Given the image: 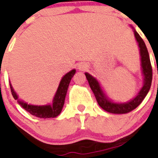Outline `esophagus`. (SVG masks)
Wrapping results in <instances>:
<instances>
[{"mask_svg": "<svg viewBox=\"0 0 158 158\" xmlns=\"http://www.w3.org/2000/svg\"><path fill=\"white\" fill-rule=\"evenodd\" d=\"M86 66L83 64L79 65V69H81V70H85V69H86Z\"/></svg>", "mask_w": 158, "mask_h": 158, "instance_id": "esophagus-1", "label": "esophagus"}]
</instances>
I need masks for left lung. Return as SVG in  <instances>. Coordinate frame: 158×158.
Instances as JSON below:
<instances>
[{"label":"left lung","instance_id":"8db88e82","mask_svg":"<svg viewBox=\"0 0 158 158\" xmlns=\"http://www.w3.org/2000/svg\"><path fill=\"white\" fill-rule=\"evenodd\" d=\"M134 34H135L137 42L139 44L143 73L144 75L143 86L141 89V90L139 91L138 95L134 99H132L129 102L125 103V104H115V103L111 102L110 101H108V99H107V97H105V94H104V93H103L98 82L92 76H90L88 73H85L88 82L89 84V86H90L91 89H92L94 95H95L98 104L104 110L109 113H112V114H126V113L130 112L134 109L136 108L142 103V101H143V99L145 98V97L148 94L149 90L150 89L151 82H152L153 72L148 51H147V48L146 47L144 41L143 40L141 36L138 34V32L135 30H134Z\"/></svg>","mask_w":158,"mask_h":158}]
</instances>
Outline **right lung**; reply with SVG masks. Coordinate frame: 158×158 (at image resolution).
<instances>
[{"label": "right lung", "mask_w": 158, "mask_h": 158, "mask_svg": "<svg viewBox=\"0 0 158 158\" xmlns=\"http://www.w3.org/2000/svg\"><path fill=\"white\" fill-rule=\"evenodd\" d=\"M75 73H76V70L73 69L71 72H68L67 74L62 78L61 82L59 84L58 89H57V93L55 94L52 105L34 106L29 105L26 103H24L23 101H18V102L26 111L29 112L32 115L36 116V117L41 118H49L57 117L61 113V109L64 105L68 87H69L71 79H72V76H74ZM10 86H11V91L13 97L15 98V100H17V94L15 93L14 89H12L11 85H10Z\"/></svg>", "instance_id": "right-lung-1"}]
</instances>
